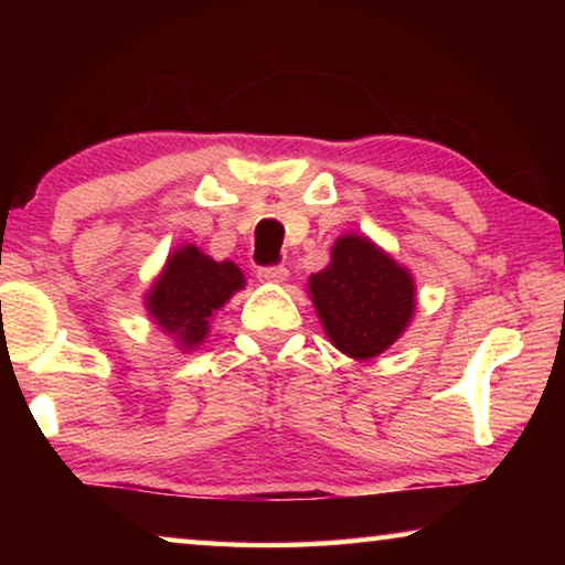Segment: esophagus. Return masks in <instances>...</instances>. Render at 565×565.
<instances>
[{"instance_id": "34e87169", "label": "esophagus", "mask_w": 565, "mask_h": 565, "mask_svg": "<svg viewBox=\"0 0 565 565\" xmlns=\"http://www.w3.org/2000/svg\"><path fill=\"white\" fill-rule=\"evenodd\" d=\"M256 276H259V281H266V284H281L286 281V276H289V269L281 264H271V266H262V269L256 271Z\"/></svg>"}]
</instances>
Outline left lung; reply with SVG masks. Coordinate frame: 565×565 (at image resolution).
I'll use <instances>...</instances> for the list:
<instances>
[{"instance_id": "1", "label": "left lung", "mask_w": 565, "mask_h": 565, "mask_svg": "<svg viewBox=\"0 0 565 565\" xmlns=\"http://www.w3.org/2000/svg\"><path fill=\"white\" fill-rule=\"evenodd\" d=\"M331 343L353 359L379 356L414 317V281L408 271L369 238L343 236L327 269L309 279Z\"/></svg>"}]
</instances>
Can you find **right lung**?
<instances>
[{
	"label": "right lung",
	"mask_w": 565,
	"mask_h": 565,
	"mask_svg": "<svg viewBox=\"0 0 565 565\" xmlns=\"http://www.w3.org/2000/svg\"><path fill=\"white\" fill-rule=\"evenodd\" d=\"M244 286V276L232 262H214L196 246L179 248L167 262L149 294V313L161 329L177 333L184 349L202 343L209 319Z\"/></svg>",
	"instance_id": "right-lung-1"
}]
</instances>
